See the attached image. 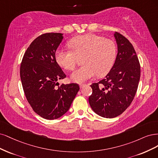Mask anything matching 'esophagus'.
Listing matches in <instances>:
<instances>
[{
  "instance_id": "esophagus-1",
  "label": "esophagus",
  "mask_w": 158,
  "mask_h": 158,
  "mask_svg": "<svg viewBox=\"0 0 158 158\" xmlns=\"http://www.w3.org/2000/svg\"><path fill=\"white\" fill-rule=\"evenodd\" d=\"M86 85V84H80L79 85V86H80V88L81 89H82V88H83L84 86Z\"/></svg>"
}]
</instances>
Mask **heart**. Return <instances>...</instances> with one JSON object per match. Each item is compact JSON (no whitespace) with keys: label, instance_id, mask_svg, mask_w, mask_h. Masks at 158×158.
I'll return each mask as SVG.
<instances>
[{"label":"heart","instance_id":"1","mask_svg":"<svg viewBox=\"0 0 158 158\" xmlns=\"http://www.w3.org/2000/svg\"><path fill=\"white\" fill-rule=\"evenodd\" d=\"M72 51L58 49L55 58L58 65L65 70H73L78 58H83L82 67L71 75V79L77 83H83L96 75L102 77L112 68L117 54L115 42L94 34L75 37L68 42Z\"/></svg>","mask_w":158,"mask_h":158}]
</instances>
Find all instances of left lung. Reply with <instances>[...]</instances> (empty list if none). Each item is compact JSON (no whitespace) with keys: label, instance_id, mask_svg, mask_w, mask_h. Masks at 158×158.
<instances>
[{"label":"left lung","instance_id":"obj_1","mask_svg":"<svg viewBox=\"0 0 158 158\" xmlns=\"http://www.w3.org/2000/svg\"><path fill=\"white\" fill-rule=\"evenodd\" d=\"M114 36L118 52L106 77L90 85L91 108L101 117L114 118L121 115L133 100L140 77V65L133 46L118 32Z\"/></svg>","mask_w":158,"mask_h":158}]
</instances>
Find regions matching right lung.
I'll list each match as a JSON object with an SVG mask.
<instances>
[{
	"label": "right lung",
	"mask_w": 158,
	"mask_h": 158,
	"mask_svg": "<svg viewBox=\"0 0 158 158\" xmlns=\"http://www.w3.org/2000/svg\"><path fill=\"white\" fill-rule=\"evenodd\" d=\"M63 34L47 33L29 45L20 65L23 89L33 111L46 119L60 118L69 109L79 90L77 83L60 85L66 75L55 58Z\"/></svg>",
	"instance_id": "obj_1"
}]
</instances>
